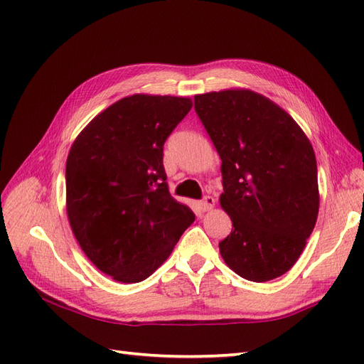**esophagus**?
I'll list each match as a JSON object with an SVG mask.
<instances>
[{"label":"esophagus","instance_id":"34e87169","mask_svg":"<svg viewBox=\"0 0 364 364\" xmlns=\"http://www.w3.org/2000/svg\"><path fill=\"white\" fill-rule=\"evenodd\" d=\"M215 206V199L211 196H206L205 199L200 202V208L203 211H211V209Z\"/></svg>","mask_w":364,"mask_h":364}]
</instances>
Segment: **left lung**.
I'll list each match as a JSON object with an SVG mask.
<instances>
[{
  "mask_svg": "<svg viewBox=\"0 0 364 364\" xmlns=\"http://www.w3.org/2000/svg\"><path fill=\"white\" fill-rule=\"evenodd\" d=\"M194 109L222 159L220 206L234 226L220 255L247 281L282 277L318 214L310 139L279 105L245 87L194 95Z\"/></svg>",
  "mask_w": 364,
  "mask_h": 364,
  "instance_id": "1",
  "label": "left lung"
}]
</instances>
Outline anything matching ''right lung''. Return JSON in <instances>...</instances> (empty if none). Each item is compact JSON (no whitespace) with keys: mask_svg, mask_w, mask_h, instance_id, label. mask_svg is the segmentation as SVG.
I'll return each instance as SVG.
<instances>
[{"mask_svg":"<svg viewBox=\"0 0 364 364\" xmlns=\"http://www.w3.org/2000/svg\"><path fill=\"white\" fill-rule=\"evenodd\" d=\"M191 107L190 97H124L94 117L70 149V226L85 255L117 282L149 278L194 222L170 194L162 165L165 139Z\"/></svg>","mask_w":364,"mask_h":364,"instance_id":"right-lung-1","label":"right lung"}]
</instances>
